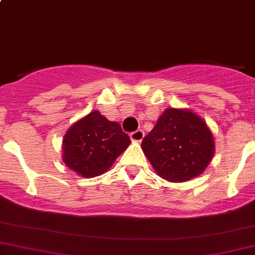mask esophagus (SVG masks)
Segmentation results:
<instances>
[{"label":"esophagus","instance_id":"34e87169","mask_svg":"<svg viewBox=\"0 0 255 255\" xmlns=\"http://www.w3.org/2000/svg\"><path fill=\"white\" fill-rule=\"evenodd\" d=\"M129 137H130V139L133 140V142H140V140L143 139V137H144V132H143L142 129L134 130V132L130 133Z\"/></svg>","mask_w":255,"mask_h":255}]
</instances>
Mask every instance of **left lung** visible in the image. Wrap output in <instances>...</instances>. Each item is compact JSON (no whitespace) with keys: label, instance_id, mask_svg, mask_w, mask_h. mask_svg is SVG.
Returning <instances> with one entry per match:
<instances>
[{"label":"left lung","instance_id":"8db88e82","mask_svg":"<svg viewBox=\"0 0 255 255\" xmlns=\"http://www.w3.org/2000/svg\"><path fill=\"white\" fill-rule=\"evenodd\" d=\"M142 149L159 177L184 182L206 169L213 158L214 140L196 113L169 108L143 138Z\"/></svg>","mask_w":255,"mask_h":255}]
</instances>
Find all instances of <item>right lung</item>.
Segmentation results:
<instances>
[{
    "mask_svg": "<svg viewBox=\"0 0 255 255\" xmlns=\"http://www.w3.org/2000/svg\"><path fill=\"white\" fill-rule=\"evenodd\" d=\"M129 143V137L120 123L108 121L98 111H93L65 134L63 162L82 177H96L108 170Z\"/></svg>",
    "mask_w": 255,
    "mask_h": 255,
    "instance_id": "add662e5",
    "label": "right lung"
}]
</instances>
